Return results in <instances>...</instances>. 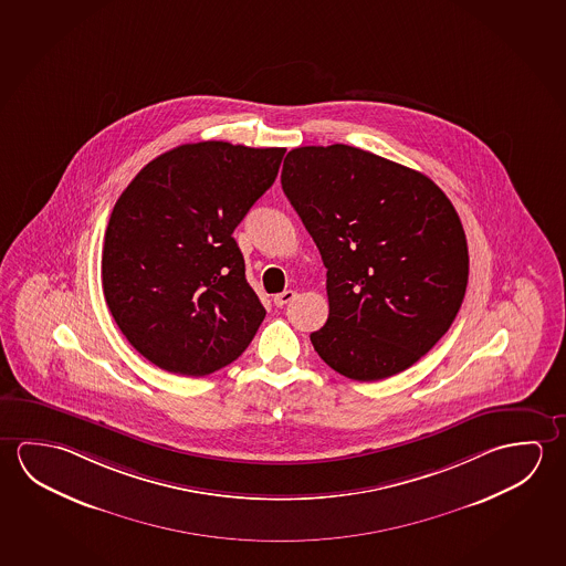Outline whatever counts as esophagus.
<instances>
[{
  "instance_id": "obj_1",
  "label": "esophagus",
  "mask_w": 566,
  "mask_h": 566,
  "mask_svg": "<svg viewBox=\"0 0 566 566\" xmlns=\"http://www.w3.org/2000/svg\"><path fill=\"white\" fill-rule=\"evenodd\" d=\"M294 297H296V292H294V290H284L282 294H276V296H274V304L279 307L286 306V304H290Z\"/></svg>"
}]
</instances>
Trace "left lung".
<instances>
[{
	"instance_id": "obj_1",
	"label": "left lung",
	"mask_w": 566,
	"mask_h": 566,
	"mask_svg": "<svg viewBox=\"0 0 566 566\" xmlns=\"http://www.w3.org/2000/svg\"><path fill=\"white\" fill-rule=\"evenodd\" d=\"M282 189L327 269L329 315L310 335L353 380L405 371L450 329L468 286L454 205L424 174L345 144L292 149Z\"/></svg>"
}]
</instances>
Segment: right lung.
<instances>
[{
    "mask_svg": "<svg viewBox=\"0 0 566 566\" xmlns=\"http://www.w3.org/2000/svg\"><path fill=\"white\" fill-rule=\"evenodd\" d=\"M284 148L197 142L132 179L104 234L114 322L164 371L203 377L241 355L266 310L232 232L279 176Z\"/></svg>",
    "mask_w": 566,
    "mask_h": 566,
    "instance_id": "add662e5",
    "label": "right lung"
}]
</instances>
